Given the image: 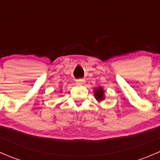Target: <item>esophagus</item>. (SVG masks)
Listing matches in <instances>:
<instances>
[{
	"label": "esophagus",
	"mask_w": 160,
	"mask_h": 160,
	"mask_svg": "<svg viewBox=\"0 0 160 160\" xmlns=\"http://www.w3.org/2000/svg\"><path fill=\"white\" fill-rule=\"evenodd\" d=\"M76 82L78 85H82L85 83V80L83 79H78V80H76Z\"/></svg>",
	"instance_id": "34e87169"
}]
</instances>
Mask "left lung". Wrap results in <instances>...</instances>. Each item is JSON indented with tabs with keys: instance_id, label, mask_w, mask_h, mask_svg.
<instances>
[{
	"instance_id": "obj_1",
	"label": "left lung",
	"mask_w": 160,
	"mask_h": 160,
	"mask_svg": "<svg viewBox=\"0 0 160 160\" xmlns=\"http://www.w3.org/2000/svg\"><path fill=\"white\" fill-rule=\"evenodd\" d=\"M94 96L95 98H96V99H98V101L104 100V91H103L102 88H98V90H95Z\"/></svg>"
}]
</instances>
